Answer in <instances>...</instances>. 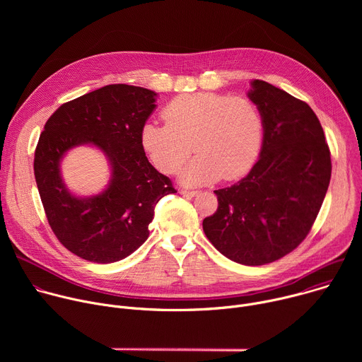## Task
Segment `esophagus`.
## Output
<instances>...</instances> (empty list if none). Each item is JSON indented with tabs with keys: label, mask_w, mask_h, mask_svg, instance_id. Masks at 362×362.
Listing matches in <instances>:
<instances>
[{
	"label": "esophagus",
	"mask_w": 362,
	"mask_h": 362,
	"mask_svg": "<svg viewBox=\"0 0 362 362\" xmlns=\"http://www.w3.org/2000/svg\"><path fill=\"white\" fill-rule=\"evenodd\" d=\"M180 194H183V196H194V194H197V192L196 190H185V189H180Z\"/></svg>",
	"instance_id": "esophagus-1"
}]
</instances>
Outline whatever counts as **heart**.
I'll return each mask as SVG.
<instances>
[{
  "label": "heart",
  "mask_w": 362,
  "mask_h": 362,
  "mask_svg": "<svg viewBox=\"0 0 362 362\" xmlns=\"http://www.w3.org/2000/svg\"><path fill=\"white\" fill-rule=\"evenodd\" d=\"M162 117L166 124L141 126V148L158 170L175 175L194 147L199 156L182 173L187 185L236 180L252 169L261 151L264 122L249 97L189 93L170 100Z\"/></svg>",
  "instance_id": "b5f03b06"
}]
</instances>
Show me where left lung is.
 I'll return each instance as SVG.
<instances>
[{"label": "left lung", "mask_w": 362, "mask_h": 362, "mask_svg": "<svg viewBox=\"0 0 362 362\" xmlns=\"http://www.w3.org/2000/svg\"><path fill=\"white\" fill-rule=\"evenodd\" d=\"M249 98L264 122L261 158L238 183L215 190L218 209L204 235L230 261L259 267L296 249L320 214L331 180V151L305 101L262 80Z\"/></svg>", "instance_id": "8db88e82"}]
</instances>
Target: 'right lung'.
<instances>
[{
    "mask_svg": "<svg viewBox=\"0 0 362 362\" xmlns=\"http://www.w3.org/2000/svg\"><path fill=\"white\" fill-rule=\"evenodd\" d=\"M156 93L110 84L64 103L47 120L34 154V175L51 230L71 253L112 264L133 253L148 236L158 202L176 193L172 180L154 169L140 144V129ZM91 142L112 162L111 186L78 199L59 177V160L71 146Z\"/></svg>",
    "mask_w": 362,
    "mask_h": 362,
    "instance_id": "1",
    "label": "right lung"
}]
</instances>
